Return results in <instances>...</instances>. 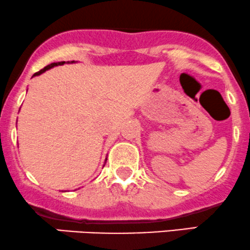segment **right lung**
I'll list each match as a JSON object with an SVG mask.
<instances>
[{
    "mask_svg": "<svg viewBox=\"0 0 250 250\" xmlns=\"http://www.w3.org/2000/svg\"><path fill=\"white\" fill-rule=\"evenodd\" d=\"M57 64H60V65H62V64H64V62H58V63H51V64H49V65H46L45 67H43L42 70H40V71H37L36 73H34V76L41 75V73H42V72L46 71V70H48V69H51L52 66H56V65H57Z\"/></svg>",
    "mask_w": 250,
    "mask_h": 250,
    "instance_id": "obj_1",
    "label": "right lung"
}]
</instances>
